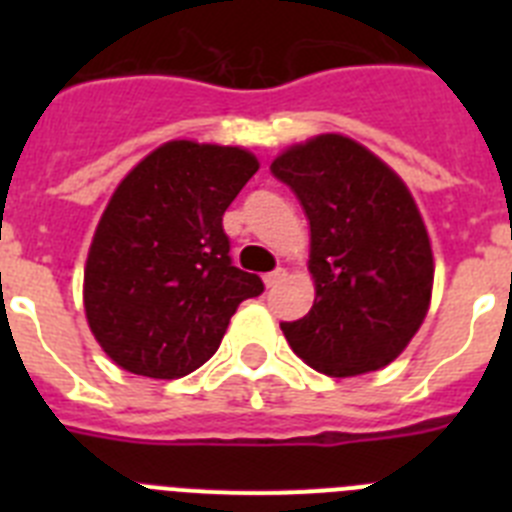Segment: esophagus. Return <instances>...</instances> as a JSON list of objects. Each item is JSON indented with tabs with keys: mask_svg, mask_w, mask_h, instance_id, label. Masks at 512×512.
Segmentation results:
<instances>
[{
	"mask_svg": "<svg viewBox=\"0 0 512 512\" xmlns=\"http://www.w3.org/2000/svg\"><path fill=\"white\" fill-rule=\"evenodd\" d=\"M284 277H287V271H284V269H274V271H269V274H266L264 284H266V287H277V284L282 282Z\"/></svg>",
	"mask_w": 512,
	"mask_h": 512,
	"instance_id": "1",
	"label": "esophagus"
}]
</instances>
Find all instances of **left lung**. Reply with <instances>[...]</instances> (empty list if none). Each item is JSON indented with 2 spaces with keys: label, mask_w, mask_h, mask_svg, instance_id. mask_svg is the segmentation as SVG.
<instances>
[{
  "label": "left lung",
  "mask_w": 512,
  "mask_h": 512,
  "mask_svg": "<svg viewBox=\"0 0 512 512\" xmlns=\"http://www.w3.org/2000/svg\"><path fill=\"white\" fill-rule=\"evenodd\" d=\"M271 174L310 220L315 302L282 323L289 346L328 377L382 369L418 333L433 289L423 217L390 166L343 135L292 146Z\"/></svg>",
  "instance_id": "left-lung-1"
}]
</instances>
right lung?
Here are the masks:
<instances>
[{"instance_id":"1","label":"right lung","mask_w":512,"mask_h":512,"mask_svg":"<svg viewBox=\"0 0 512 512\" xmlns=\"http://www.w3.org/2000/svg\"><path fill=\"white\" fill-rule=\"evenodd\" d=\"M259 171L243 148L171 140L120 182L94 233L84 307L125 372L176 379L217 351L264 282L230 261L223 215Z\"/></svg>"}]
</instances>
